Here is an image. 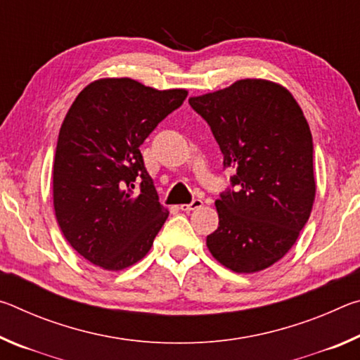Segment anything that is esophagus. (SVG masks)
<instances>
[{"label":"esophagus","mask_w":360,"mask_h":360,"mask_svg":"<svg viewBox=\"0 0 360 360\" xmlns=\"http://www.w3.org/2000/svg\"><path fill=\"white\" fill-rule=\"evenodd\" d=\"M202 206H203V200H200V198H195L192 203H188V205H181L179 208H181L182 211L188 212V211H193V210H198V208H202Z\"/></svg>","instance_id":"esophagus-1"}]
</instances>
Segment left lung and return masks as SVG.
I'll return each instance as SVG.
<instances>
[{"instance_id": "left-lung-1", "label": "left lung", "mask_w": 360, "mask_h": 360, "mask_svg": "<svg viewBox=\"0 0 360 360\" xmlns=\"http://www.w3.org/2000/svg\"><path fill=\"white\" fill-rule=\"evenodd\" d=\"M188 103L210 124L238 186L216 200L219 225L206 246L231 271L265 270L290 251L313 210V138L302 108L268 79H240Z\"/></svg>"}]
</instances>
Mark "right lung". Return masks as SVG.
<instances>
[{"label":"right lung","instance_id":"right-lung-1","mask_svg":"<svg viewBox=\"0 0 360 360\" xmlns=\"http://www.w3.org/2000/svg\"><path fill=\"white\" fill-rule=\"evenodd\" d=\"M186 96V89L103 77L72 101L53 160V211L66 241L90 264L119 271L150 251L169 211L158 202L139 146Z\"/></svg>","mask_w":360,"mask_h":360}]
</instances>
